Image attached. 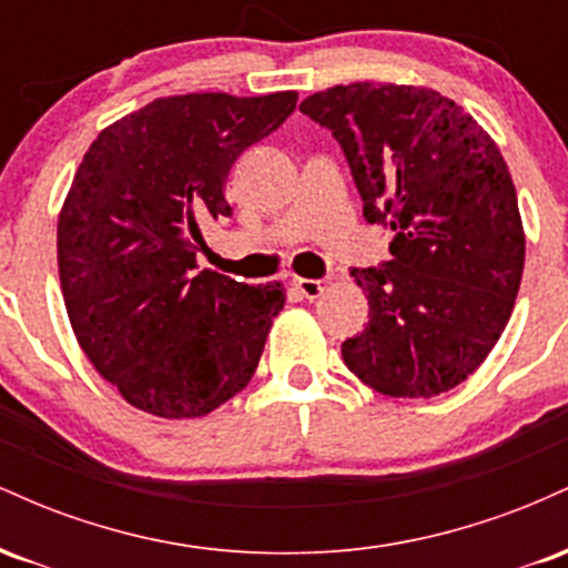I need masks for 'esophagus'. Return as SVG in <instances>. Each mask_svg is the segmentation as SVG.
<instances>
[{
	"label": "esophagus",
	"instance_id": "34e87169",
	"mask_svg": "<svg viewBox=\"0 0 568 568\" xmlns=\"http://www.w3.org/2000/svg\"><path fill=\"white\" fill-rule=\"evenodd\" d=\"M293 288L302 293L304 298H317L325 291V280H310V277H293Z\"/></svg>",
	"mask_w": 568,
	"mask_h": 568
}]
</instances>
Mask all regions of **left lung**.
<instances>
[{"instance_id": "8db88e82", "label": "left lung", "mask_w": 568, "mask_h": 568, "mask_svg": "<svg viewBox=\"0 0 568 568\" xmlns=\"http://www.w3.org/2000/svg\"><path fill=\"white\" fill-rule=\"evenodd\" d=\"M298 109L342 143L363 216L395 232L393 262L352 270L368 323L342 344L344 363L382 395L448 393L499 342L524 275V221L499 146L425 84H336Z\"/></svg>"}]
</instances>
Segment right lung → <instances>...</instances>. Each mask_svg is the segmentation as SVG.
I'll return each mask as SVG.
<instances>
[{
	"label": "right lung",
	"mask_w": 568,
	"mask_h": 568,
	"mask_svg": "<svg viewBox=\"0 0 568 568\" xmlns=\"http://www.w3.org/2000/svg\"><path fill=\"white\" fill-rule=\"evenodd\" d=\"M296 90L154 98L98 133L58 213V275L93 368L133 408L197 419L256 374L283 283L197 270L226 175L296 109Z\"/></svg>",
	"instance_id": "1"
}]
</instances>
